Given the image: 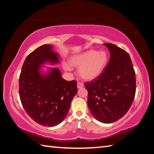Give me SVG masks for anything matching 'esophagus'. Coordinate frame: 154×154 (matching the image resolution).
Here are the masks:
<instances>
[{"label": "esophagus", "instance_id": "1", "mask_svg": "<svg viewBox=\"0 0 154 154\" xmlns=\"http://www.w3.org/2000/svg\"><path fill=\"white\" fill-rule=\"evenodd\" d=\"M84 87V85L82 83H77V88L78 89H81Z\"/></svg>", "mask_w": 154, "mask_h": 154}]
</instances>
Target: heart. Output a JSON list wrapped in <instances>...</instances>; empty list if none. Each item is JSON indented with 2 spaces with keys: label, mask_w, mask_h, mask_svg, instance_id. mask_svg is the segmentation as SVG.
<instances>
[{
  "label": "heart",
  "mask_w": 154,
  "mask_h": 154,
  "mask_svg": "<svg viewBox=\"0 0 154 154\" xmlns=\"http://www.w3.org/2000/svg\"><path fill=\"white\" fill-rule=\"evenodd\" d=\"M109 63V55L105 51H97L91 50L71 57L69 63L71 66L79 68V73L82 79L92 81L103 74ZM65 70L70 71L67 64L63 66Z\"/></svg>",
  "instance_id": "obj_1"
}]
</instances>
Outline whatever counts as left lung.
Listing matches in <instances>:
<instances>
[{
  "instance_id": "8db88e82",
  "label": "left lung",
  "mask_w": 154,
  "mask_h": 154,
  "mask_svg": "<svg viewBox=\"0 0 154 154\" xmlns=\"http://www.w3.org/2000/svg\"><path fill=\"white\" fill-rule=\"evenodd\" d=\"M110 58L103 74L85 83L87 106L98 121L109 124L128 111L136 93V74L129 54L116 45L104 44Z\"/></svg>"
}]
</instances>
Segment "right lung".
Segmentation results:
<instances>
[{"mask_svg": "<svg viewBox=\"0 0 154 154\" xmlns=\"http://www.w3.org/2000/svg\"><path fill=\"white\" fill-rule=\"evenodd\" d=\"M60 63L52 45L44 44L29 54L19 78V95L23 107L31 119L40 125H58L66 116L77 92V82L67 81L57 68L42 72L45 63Z\"/></svg>", "mask_w": 154, "mask_h": 154, "instance_id": "right-lung-1", "label": "right lung"}]
</instances>
